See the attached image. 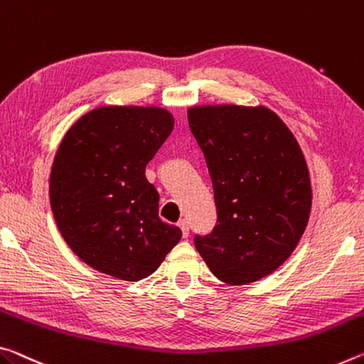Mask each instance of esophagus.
Masks as SVG:
<instances>
[{"label":"esophagus","instance_id":"esophagus-1","mask_svg":"<svg viewBox=\"0 0 364 364\" xmlns=\"http://www.w3.org/2000/svg\"><path fill=\"white\" fill-rule=\"evenodd\" d=\"M178 227L181 228L184 238H188V236H189V223H188V220H184V218H183V220L178 222Z\"/></svg>","mask_w":364,"mask_h":364}]
</instances>
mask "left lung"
<instances>
[{
  "mask_svg": "<svg viewBox=\"0 0 364 364\" xmlns=\"http://www.w3.org/2000/svg\"><path fill=\"white\" fill-rule=\"evenodd\" d=\"M188 123L217 207L215 228L196 236V250L225 284L261 280L291 256L309 220L313 189L301 147L264 105H194Z\"/></svg>",
  "mask_w": 364,
  "mask_h": 364,
  "instance_id": "8db88e82",
  "label": "left lung"
}]
</instances>
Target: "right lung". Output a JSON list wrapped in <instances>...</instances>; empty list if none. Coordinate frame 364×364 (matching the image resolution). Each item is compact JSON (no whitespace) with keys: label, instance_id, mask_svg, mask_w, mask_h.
I'll use <instances>...</instances> for the list:
<instances>
[{"label":"right lung","instance_id":"1","mask_svg":"<svg viewBox=\"0 0 364 364\" xmlns=\"http://www.w3.org/2000/svg\"><path fill=\"white\" fill-rule=\"evenodd\" d=\"M166 108L105 105L82 114L58 147L50 207L71 251L89 267L124 282L152 275L181 240L159 217L146 165L171 134Z\"/></svg>","mask_w":364,"mask_h":364}]
</instances>
